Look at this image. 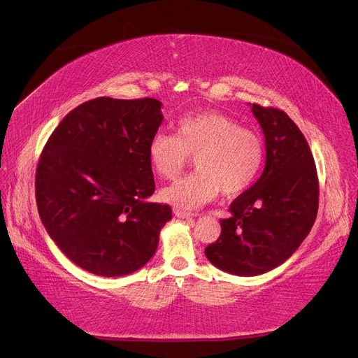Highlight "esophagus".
<instances>
[{
	"mask_svg": "<svg viewBox=\"0 0 358 358\" xmlns=\"http://www.w3.org/2000/svg\"><path fill=\"white\" fill-rule=\"evenodd\" d=\"M174 215L177 217V218H190V217H193V214L192 213H187V210H182V209H174Z\"/></svg>",
	"mask_w": 358,
	"mask_h": 358,
	"instance_id": "obj_1",
	"label": "esophagus"
}]
</instances>
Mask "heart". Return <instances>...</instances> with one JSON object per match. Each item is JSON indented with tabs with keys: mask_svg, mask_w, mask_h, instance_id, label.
<instances>
[{
	"mask_svg": "<svg viewBox=\"0 0 358 358\" xmlns=\"http://www.w3.org/2000/svg\"><path fill=\"white\" fill-rule=\"evenodd\" d=\"M148 156L159 177L174 180L194 156L196 171L161 190V199L182 209L199 208L221 193L233 197L257 180L264 162L258 132L239 127L220 112H199L180 117L176 136L156 132Z\"/></svg>",
	"mask_w": 358,
	"mask_h": 358,
	"instance_id": "1",
	"label": "heart"
}]
</instances>
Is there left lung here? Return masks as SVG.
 Instances as JSON below:
<instances>
[{
	"mask_svg": "<svg viewBox=\"0 0 358 358\" xmlns=\"http://www.w3.org/2000/svg\"><path fill=\"white\" fill-rule=\"evenodd\" d=\"M266 137V168L230 205L206 258L222 271L258 275L279 267L308 236L319 209V178L310 145L283 110L252 104Z\"/></svg>",
	"mask_w": 358,
	"mask_h": 358,
	"instance_id": "1",
	"label": "left lung"
}]
</instances>
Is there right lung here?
<instances>
[{
  "label": "right lung",
  "instance_id": "obj_1",
  "mask_svg": "<svg viewBox=\"0 0 358 358\" xmlns=\"http://www.w3.org/2000/svg\"><path fill=\"white\" fill-rule=\"evenodd\" d=\"M156 99H92L52 131L35 197L44 227L78 267L103 277L137 271L155 255L169 205L155 192L148 148L162 124Z\"/></svg>",
  "mask_w": 358,
  "mask_h": 358
}]
</instances>
